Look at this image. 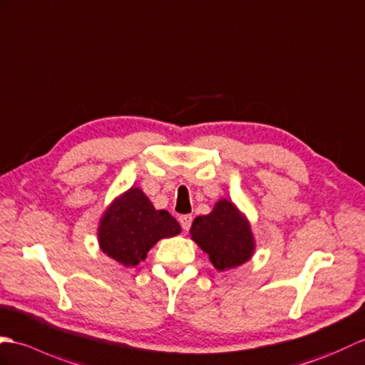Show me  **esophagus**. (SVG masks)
Segmentation results:
<instances>
[{
  "label": "esophagus",
  "instance_id": "34e87169",
  "mask_svg": "<svg viewBox=\"0 0 365 365\" xmlns=\"http://www.w3.org/2000/svg\"><path fill=\"white\" fill-rule=\"evenodd\" d=\"M180 223H181V226H182V230H184V231H189L190 225H192V215H189V214L180 215Z\"/></svg>",
  "mask_w": 365,
  "mask_h": 365
}]
</instances>
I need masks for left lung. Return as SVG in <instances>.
Returning a JSON list of instances; mask_svg holds the SVG:
<instances>
[{"label": "left lung", "instance_id": "8db88e82", "mask_svg": "<svg viewBox=\"0 0 365 365\" xmlns=\"http://www.w3.org/2000/svg\"><path fill=\"white\" fill-rule=\"evenodd\" d=\"M190 234L220 272L242 265L253 255L255 239L250 223L228 200L217 201L212 212L197 217Z\"/></svg>", "mask_w": 365, "mask_h": 365}]
</instances>
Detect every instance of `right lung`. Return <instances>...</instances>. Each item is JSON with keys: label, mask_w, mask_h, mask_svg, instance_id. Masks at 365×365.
Wrapping results in <instances>:
<instances>
[{"label": "right lung", "mask_w": 365, "mask_h": 365, "mask_svg": "<svg viewBox=\"0 0 365 365\" xmlns=\"http://www.w3.org/2000/svg\"><path fill=\"white\" fill-rule=\"evenodd\" d=\"M180 232V223L167 210H156L139 187H131L104 212L98 240L109 257L134 267L147 257L158 240Z\"/></svg>", "instance_id": "right-lung-1"}]
</instances>
